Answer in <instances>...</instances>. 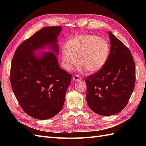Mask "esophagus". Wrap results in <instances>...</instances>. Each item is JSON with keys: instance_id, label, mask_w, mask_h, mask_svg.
<instances>
[{"instance_id": "esophagus-1", "label": "esophagus", "mask_w": 146, "mask_h": 146, "mask_svg": "<svg viewBox=\"0 0 146 146\" xmlns=\"http://www.w3.org/2000/svg\"><path fill=\"white\" fill-rule=\"evenodd\" d=\"M72 80L75 81H80L81 80V78L80 77V76H78V75H76V76H74L73 77Z\"/></svg>"}]
</instances>
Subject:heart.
Masks as SVG:
<instances>
[{
  "mask_svg": "<svg viewBox=\"0 0 146 146\" xmlns=\"http://www.w3.org/2000/svg\"><path fill=\"white\" fill-rule=\"evenodd\" d=\"M110 52V44L106 39L94 35L82 34L71 38L63 47L61 57L68 70L73 69L78 58L80 70L94 74L104 68Z\"/></svg>",
  "mask_w": 146,
  "mask_h": 146,
  "instance_id": "heart-1",
  "label": "heart"
}]
</instances>
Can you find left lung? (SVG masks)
<instances>
[{
    "mask_svg": "<svg viewBox=\"0 0 146 146\" xmlns=\"http://www.w3.org/2000/svg\"><path fill=\"white\" fill-rule=\"evenodd\" d=\"M111 48L107 63L85 79L86 102L102 116L116 114L125 107L135 85V64L129 48L109 32Z\"/></svg>",
    "mask_w": 146,
    "mask_h": 146,
    "instance_id": "left-lung-1",
    "label": "left lung"
}]
</instances>
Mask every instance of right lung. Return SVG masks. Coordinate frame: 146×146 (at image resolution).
<instances>
[{"instance_id":"right-lung-1","label":"right lung","mask_w":146,"mask_h":146,"mask_svg":"<svg viewBox=\"0 0 146 146\" xmlns=\"http://www.w3.org/2000/svg\"><path fill=\"white\" fill-rule=\"evenodd\" d=\"M61 29L53 26L38 31L18 46L11 61L10 82L16 98L26 113L39 120L51 118L61 111L71 82V74L60 67L55 55ZM44 46L53 53L40 57L34 54Z\"/></svg>"}]
</instances>
